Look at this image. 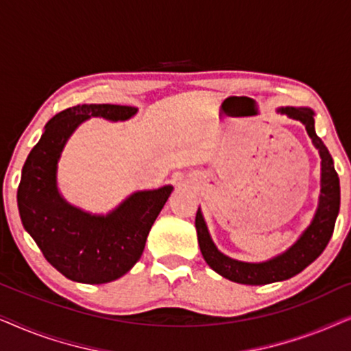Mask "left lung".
<instances>
[{"label": "left lung", "instance_id": "obj_1", "mask_svg": "<svg viewBox=\"0 0 351 351\" xmlns=\"http://www.w3.org/2000/svg\"><path fill=\"white\" fill-rule=\"evenodd\" d=\"M278 113L286 114L287 118L300 121L311 138V143L318 150L321 158V190L318 198V208L313 219L294 244L286 251L263 262H243L225 256L215 246L206 225V220L198 208L195 219L198 244L208 265L217 271L220 276L239 285H270V282L285 281L305 270L311 262L321 256L332 237L335 219L340 209V182L335 172L334 161L323 141L316 136L315 131V112L308 107H281Z\"/></svg>", "mask_w": 351, "mask_h": 351}]
</instances>
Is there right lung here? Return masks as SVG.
<instances>
[{"mask_svg":"<svg viewBox=\"0 0 351 351\" xmlns=\"http://www.w3.org/2000/svg\"><path fill=\"white\" fill-rule=\"evenodd\" d=\"M136 107L84 104L66 108L45 126L22 167L17 206L23 228L43 256L76 282L104 285L118 280L141 258L148 233L174 186L134 191L107 214L71 204L57 185L62 152L80 124L90 118L128 121Z\"/></svg>","mask_w":351,"mask_h":351,"instance_id":"right-lung-1","label":"right lung"}]
</instances>
